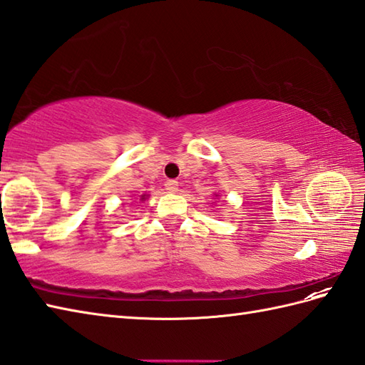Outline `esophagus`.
Segmentation results:
<instances>
[{
    "label": "esophagus",
    "mask_w": 365,
    "mask_h": 365,
    "mask_svg": "<svg viewBox=\"0 0 365 365\" xmlns=\"http://www.w3.org/2000/svg\"><path fill=\"white\" fill-rule=\"evenodd\" d=\"M165 188L169 192H177V191H179V182H177V180H166L165 182Z\"/></svg>",
    "instance_id": "34e87169"
}]
</instances>
